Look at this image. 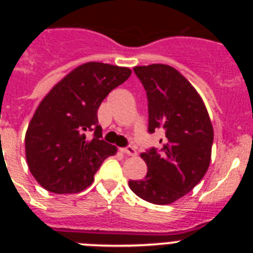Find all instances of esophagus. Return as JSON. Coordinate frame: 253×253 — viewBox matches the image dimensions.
<instances>
[{"label": "esophagus", "mask_w": 253, "mask_h": 253, "mask_svg": "<svg viewBox=\"0 0 253 253\" xmlns=\"http://www.w3.org/2000/svg\"><path fill=\"white\" fill-rule=\"evenodd\" d=\"M122 152L124 154H128V156H135L137 154V149L134 148L133 146H128L125 148H122Z\"/></svg>", "instance_id": "esophagus-1"}]
</instances>
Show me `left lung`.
<instances>
[{
    "label": "left lung",
    "instance_id": "left-lung-1",
    "mask_svg": "<svg viewBox=\"0 0 253 253\" xmlns=\"http://www.w3.org/2000/svg\"><path fill=\"white\" fill-rule=\"evenodd\" d=\"M134 72L147 91L149 133L163 129L166 138L158 152L152 148L140 153L148 167L147 176L130 180L129 187L152 204H172L207 173L213 125L202 96L177 69L156 63L134 67Z\"/></svg>",
    "mask_w": 253,
    "mask_h": 253
}]
</instances>
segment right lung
I'll return each instance as SVG.
<instances>
[{"instance_id": "right-lung-1", "label": "right lung", "mask_w": 253, "mask_h": 253, "mask_svg": "<svg viewBox=\"0 0 253 253\" xmlns=\"http://www.w3.org/2000/svg\"><path fill=\"white\" fill-rule=\"evenodd\" d=\"M131 75L128 67L87 62L64 76L38 105L25 134L31 175L50 193H80L93 182L115 146L102 140L97 110L111 90ZM95 137L87 140L85 131Z\"/></svg>"}]
</instances>
